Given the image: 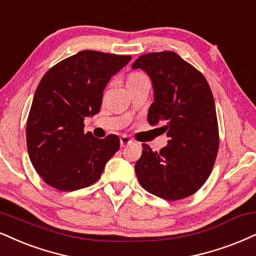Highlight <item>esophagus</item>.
Wrapping results in <instances>:
<instances>
[{
	"instance_id": "obj_1",
	"label": "esophagus",
	"mask_w": 256,
	"mask_h": 256,
	"mask_svg": "<svg viewBox=\"0 0 256 256\" xmlns=\"http://www.w3.org/2000/svg\"><path fill=\"white\" fill-rule=\"evenodd\" d=\"M132 143V140L131 138H128V136H122L120 137V146H122V148L128 146V144Z\"/></svg>"
}]
</instances>
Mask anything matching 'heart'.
I'll return each instance as SVG.
<instances>
[{"label":"heart","instance_id":"b5f03b06","mask_svg":"<svg viewBox=\"0 0 256 256\" xmlns=\"http://www.w3.org/2000/svg\"><path fill=\"white\" fill-rule=\"evenodd\" d=\"M142 76H146V75H143V74L140 72H134L128 76V78H142Z\"/></svg>","mask_w":256,"mask_h":256}]
</instances>
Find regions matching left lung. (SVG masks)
Returning <instances> with one entry per match:
<instances>
[{
  "label": "left lung",
  "mask_w": 256,
  "mask_h": 256,
  "mask_svg": "<svg viewBox=\"0 0 256 256\" xmlns=\"http://www.w3.org/2000/svg\"><path fill=\"white\" fill-rule=\"evenodd\" d=\"M132 69L144 70L152 78L155 100L148 122L161 124L169 137L160 152L143 144L134 166L138 181L149 193L169 202L187 198L210 176L220 146L210 86L199 70L172 51L143 54Z\"/></svg>",
  "instance_id": "1"
}]
</instances>
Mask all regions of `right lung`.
<instances>
[{
	"label": "right lung",
	"instance_id": "obj_1",
	"mask_svg": "<svg viewBox=\"0 0 256 256\" xmlns=\"http://www.w3.org/2000/svg\"><path fill=\"white\" fill-rule=\"evenodd\" d=\"M131 56L84 50L54 66L36 87L27 119V150L48 186L76 190L96 182L118 152L116 134H84L86 116L100 112L104 89Z\"/></svg>",
	"mask_w": 256,
	"mask_h": 256
}]
</instances>
